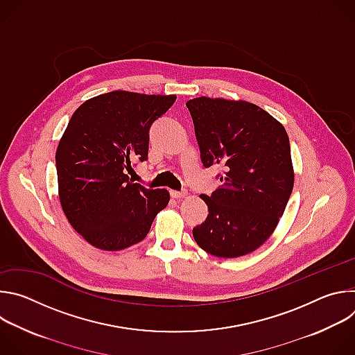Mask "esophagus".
Masks as SVG:
<instances>
[{
	"instance_id": "34e87169",
	"label": "esophagus",
	"mask_w": 355,
	"mask_h": 355,
	"mask_svg": "<svg viewBox=\"0 0 355 355\" xmlns=\"http://www.w3.org/2000/svg\"><path fill=\"white\" fill-rule=\"evenodd\" d=\"M187 193H188V192H187L185 189H182V191H174V189H171V191H170V195H171L173 198H175V199L184 198Z\"/></svg>"
}]
</instances>
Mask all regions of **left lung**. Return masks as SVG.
<instances>
[{
    "label": "left lung",
    "instance_id": "8db88e82",
    "mask_svg": "<svg viewBox=\"0 0 355 355\" xmlns=\"http://www.w3.org/2000/svg\"><path fill=\"white\" fill-rule=\"evenodd\" d=\"M204 167L220 166L222 187L202 193L209 215L192 229L196 244L234 259L259 248L275 230L293 188L284 126L245 101L193 98L187 103Z\"/></svg>",
    "mask_w": 355,
    "mask_h": 355
}]
</instances>
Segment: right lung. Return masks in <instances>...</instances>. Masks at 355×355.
Returning a JSON list of instances; mask_svg holds the SVG:
<instances>
[{
  "instance_id": "right-lung-1",
  "label": "right lung",
  "mask_w": 355,
  "mask_h": 355,
  "mask_svg": "<svg viewBox=\"0 0 355 355\" xmlns=\"http://www.w3.org/2000/svg\"><path fill=\"white\" fill-rule=\"evenodd\" d=\"M175 98L112 91L73 114L56 151L59 196L70 225L94 247L118 251L141 241L167 207V189L129 181L126 171L147 160L150 128Z\"/></svg>"
}]
</instances>
